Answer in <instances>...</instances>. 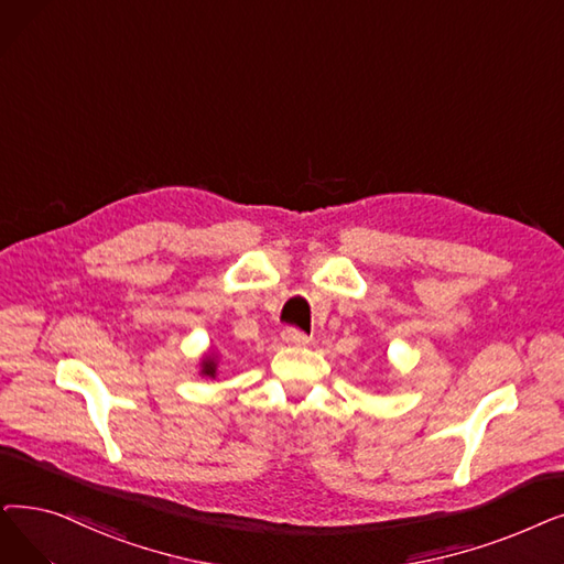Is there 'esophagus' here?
I'll use <instances>...</instances> for the list:
<instances>
[{
  "label": "esophagus",
  "instance_id": "1",
  "mask_svg": "<svg viewBox=\"0 0 564 564\" xmlns=\"http://www.w3.org/2000/svg\"><path fill=\"white\" fill-rule=\"evenodd\" d=\"M281 338L288 343V346H306V343H308V334L297 329V327H285Z\"/></svg>",
  "mask_w": 564,
  "mask_h": 564
}]
</instances>
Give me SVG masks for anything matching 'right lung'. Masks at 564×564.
<instances>
[{"instance_id":"add662e5","label":"right lung","mask_w":564,"mask_h":564,"mask_svg":"<svg viewBox=\"0 0 564 564\" xmlns=\"http://www.w3.org/2000/svg\"><path fill=\"white\" fill-rule=\"evenodd\" d=\"M203 366H205V369H203V373H205V376H212V378H214V373H216V364H214L212 359H207V361H205Z\"/></svg>"}]
</instances>
